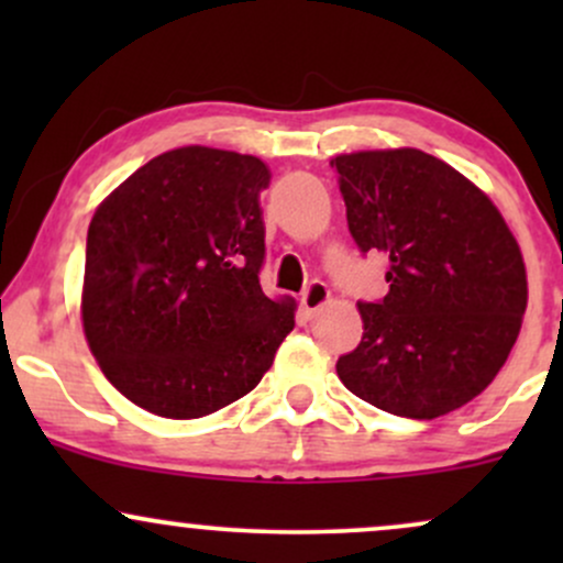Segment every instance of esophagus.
Returning <instances> with one entry per match:
<instances>
[{"label": "esophagus", "instance_id": "esophagus-1", "mask_svg": "<svg viewBox=\"0 0 563 563\" xmlns=\"http://www.w3.org/2000/svg\"><path fill=\"white\" fill-rule=\"evenodd\" d=\"M328 301H331V290H328V286L322 280H312L307 286V290L301 294V307L309 318H312L314 312H320Z\"/></svg>", "mask_w": 563, "mask_h": 563}]
</instances>
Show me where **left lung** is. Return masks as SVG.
I'll list each match as a JSON object with an SVG mask.
<instances>
[{"label":"left lung","mask_w":563,"mask_h":563,"mask_svg":"<svg viewBox=\"0 0 563 563\" xmlns=\"http://www.w3.org/2000/svg\"><path fill=\"white\" fill-rule=\"evenodd\" d=\"M331 166L357 249L389 260V294L360 301L363 341L335 373L391 416H448L493 384L521 331L519 243L479 187L416 147L349 153Z\"/></svg>","instance_id":"obj_1"}]
</instances>
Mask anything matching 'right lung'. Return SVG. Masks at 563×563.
<instances>
[{"label":"right lung","instance_id":"obj_1","mask_svg":"<svg viewBox=\"0 0 563 563\" xmlns=\"http://www.w3.org/2000/svg\"><path fill=\"white\" fill-rule=\"evenodd\" d=\"M267 185L256 156L190 145L147 161L95 211L84 333L129 402L203 418L269 371L296 303L260 286Z\"/></svg>","mask_w":563,"mask_h":563}]
</instances>
